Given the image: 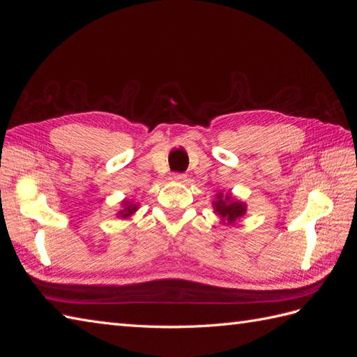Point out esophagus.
I'll return each mask as SVG.
<instances>
[{
	"label": "esophagus",
	"mask_w": 357,
	"mask_h": 357,
	"mask_svg": "<svg viewBox=\"0 0 357 357\" xmlns=\"http://www.w3.org/2000/svg\"><path fill=\"white\" fill-rule=\"evenodd\" d=\"M171 178L174 180V181H178V183H185L188 180V176L183 174V172H174Z\"/></svg>",
	"instance_id": "34e87169"
}]
</instances>
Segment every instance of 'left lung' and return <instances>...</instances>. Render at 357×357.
Segmentation results:
<instances>
[{"instance_id":"8db88e82","label":"left lung","mask_w":357,"mask_h":357,"mask_svg":"<svg viewBox=\"0 0 357 357\" xmlns=\"http://www.w3.org/2000/svg\"><path fill=\"white\" fill-rule=\"evenodd\" d=\"M215 213L220 214V218L225 219L229 225H232L236 219H240L241 215L245 213V205L240 201L232 199L229 193H219L218 201L213 202Z\"/></svg>"}]
</instances>
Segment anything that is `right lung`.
I'll list each match as a JSON object with an SVG mask.
<instances>
[{"label":"right lung","instance_id":"right-lung-1","mask_svg":"<svg viewBox=\"0 0 357 357\" xmlns=\"http://www.w3.org/2000/svg\"><path fill=\"white\" fill-rule=\"evenodd\" d=\"M135 210H137V205L129 204L128 201H125V202H123V210L119 211V215H121V218L125 219V218H129V215H131Z\"/></svg>","mask_w":357,"mask_h":357}]
</instances>
